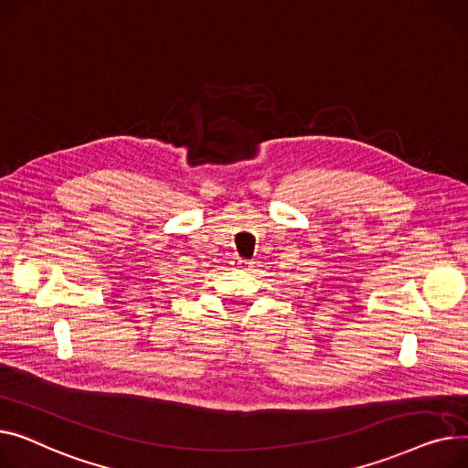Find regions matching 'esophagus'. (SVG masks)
Instances as JSON below:
<instances>
[{
	"mask_svg": "<svg viewBox=\"0 0 468 468\" xmlns=\"http://www.w3.org/2000/svg\"><path fill=\"white\" fill-rule=\"evenodd\" d=\"M251 264H253V262H251L250 259H236V266L241 268V270H247Z\"/></svg>",
	"mask_w": 468,
	"mask_h": 468,
	"instance_id": "34e87169",
	"label": "esophagus"
}]
</instances>
